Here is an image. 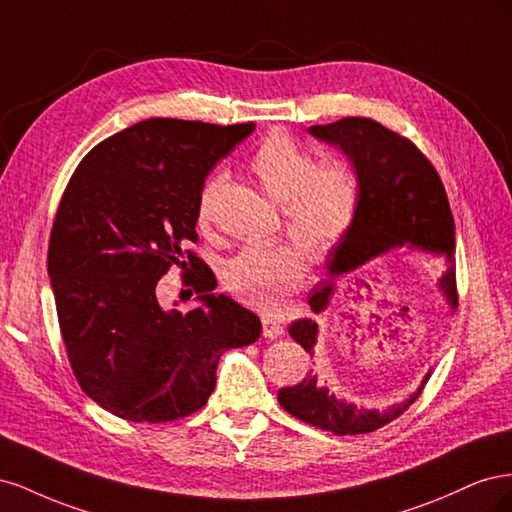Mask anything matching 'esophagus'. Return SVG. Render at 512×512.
<instances>
[{
    "mask_svg": "<svg viewBox=\"0 0 512 512\" xmlns=\"http://www.w3.org/2000/svg\"><path fill=\"white\" fill-rule=\"evenodd\" d=\"M262 335L269 337V339L280 337V335H284V324L280 320L265 316V318H262Z\"/></svg>",
    "mask_w": 512,
    "mask_h": 512,
    "instance_id": "obj_1",
    "label": "esophagus"
}]
</instances>
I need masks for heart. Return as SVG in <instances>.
Returning a JSON list of instances; mask_svg holds the SVG:
<instances>
[{
    "mask_svg": "<svg viewBox=\"0 0 512 512\" xmlns=\"http://www.w3.org/2000/svg\"><path fill=\"white\" fill-rule=\"evenodd\" d=\"M265 194L282 205L284 224L314 260L331 258L359 218L361 190L352 170L337 160L318 162L305 145L286 132H273L260 143L250 162ZM226 177L213 175L198 198V226L213 218ZM297 243L252 245L232 256L222 273L224 286L260 309H277L305 277V254Z\"/></svg>",
    "mask_w": 512,
    "mask_h": 512,
    "instance_id": "b5f03b06",
    "label": "heart"
}]
</instances>
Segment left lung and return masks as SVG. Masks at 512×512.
Instances as JSON below:
<instances>
[{"instance_id":"obj_1","label":"left lung","mask_w":512,"mask_h":512,"mask_svg":"<svg viewBox=\"0 0 512 512\" xmlns=\"http://www.w3.org/2000/svg\"><path fill=\"white\" fill-rule=\"evenodd\" d=\"M309 134L342 149L361 190L359 218L350 237L327 258L331 280L320 282L309 294L312 312L318 314L327 309L339 275L361 269L395 250L446 256L448 269L442 273L438 286L448 305L455 307V222L438 170L421 149L406 136L367 117H344L327 126H312ZM288 333L305 352L314 354L318 342V324L314 320H294ZM429 376L431 369L406 401L386 410H365L337 399L327 386L318 384L316 376H307L299 384L280 389L277 401L303 423L333 431L337 436H359L404 414L423 393Z\"/></svg>"}]
</instances>
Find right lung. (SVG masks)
Returning <instances> with one entry per match:
<instances>
[{"label": "right lung", "mask_w": 512, "mask_h": 512, "mask_svg": "<svg viewBox=\"0 0 512 512\" xmlns=\"http://www.w3.org/2000/svg\"><path fill=\"white\" fill-rule=\"evenodd\" d=\"M252 132L138 121L91 149L61 196L49 241L61 337L81 389L119 418L164 423L200 410L222 352L260 337V318L211 294L213 271L188 250L205 177ZM173 264L199 294L188 315L155 297Z\"/></svg>", "instance_id": "obj_1"}]
</instances>
